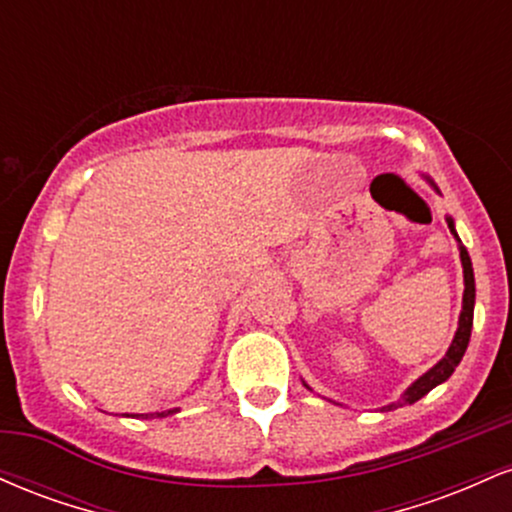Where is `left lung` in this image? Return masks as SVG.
Listing matches in <instances>:
<instances>
[{
	"label": "left lung",
	"mask_w": 512,
	"mask_h": 512,
	"mask_svg": "<svg viewBox=\"0 0 512 512\" xmlns=\"http://www.w3.org/2000/svg\"><path fill=\"white\" fill-rule=\"evenodd\" d=\"M448 226L450 231L455 233V226H452V219H448ZM457 238V233H455ZM460 240V238H457ZM460 257H462V269H464V296H462V313H460V327H457L455 332V339H452L448 354L443 356V361H438L436 366H433L428 373L421 375L419 380H416L414 385L409 387L407 392H404V397L399 399L395 404H387V411L390 409H397V407H404V404H414L419 402L421 397L428 395V392L433 390V387L445 383V380L450 378L452 370L457 368V363L462 361L464 351H467V344H469V337H472V320H474V272H472V260H469V252L464 245H460Z\"/></svg>",
	"instance_id": "1"
}]
</instances>
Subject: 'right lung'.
<instances>
[{
    "label": "right lung",
    "mask_w": 512,
    "mask_h": 512,
    "mask_svg": "<svg viewBox=\"0 0 512 512\" xmlns=\"http://www.w3.org/2000/svg\"><path fill=\"white\" fill-rule=\"evenodd\" d=\"M173 411H175V409H168V411H158L156 416H168V414H173Z\"/></svg>",
    "instance_id": "right-lung-1"
}]
</instances>
